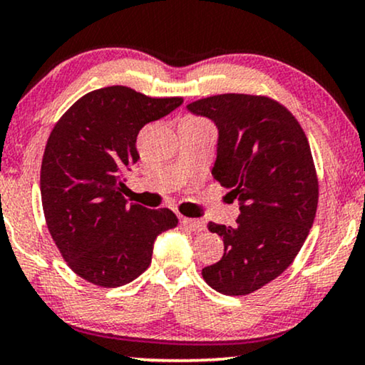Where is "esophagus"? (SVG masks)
I'll use <instances>...</instances> for the list:
<instances>
[{
  "label": "esophagus",
  "instance_id": "esophagus-1",
  "mask_svg": "<svg viewBox=\"0 0 365 365\" xmlns=\"http://www.w3.org/2000/svg\"><path fill=\"white\" fill-rule=\"evenodd\" d=\"M180 222H182L183 227L195 230V232H200V230L205 229V222L200 219H188V217H182V219H180Z\"/></svg>",
  "mask_w": 365,
  "mask_h": 365
}]
</instances>
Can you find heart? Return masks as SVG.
Instances as JSON below:
<instances>
[{
    "mask_svg": "<svg viewBox=\"0 0 365 365\" xmlns=\"http://www.w3.org/2000/svg\"><path fill=\"white\" fill-rule=\"evenodd\" d=\"M188 119H198V118H188Z\"/></svg>",
    "mask_w": 365,
    "mask_h": 365,
    "instance_id": "b5f03b06",
    "label": "heart"
}]
</instances>
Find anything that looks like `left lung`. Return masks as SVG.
I'll return each instance as SVG.
<instances>
[{
	"label": "left lung",
	"instance_id": "left-lung-1",
	"mask_svg": "<svg viewBox=\"0 0 365 365\" xmlns=\"http://www.w3.org/2000/svg\"><path fill=\"white\" fill-rule=\"evenodd\" d=\"M187 108L219 128L212 177L241 204L234 227L209 222L224 239V256L202 276L215 292L244 297L278 278L310 232L318 205L310 143L267 96L219 94Z\"/></svg>",
	"mask_w": 365,
	"mask_h": 365
}]
</instances>
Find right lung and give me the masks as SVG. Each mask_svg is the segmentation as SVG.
I'll return each instance as SVG.
<instances>
[{"instance_id":"1","label":"right lung","mask_w":365,"mask_h":365,"mask_svg":"<svg viewBox=\"0 0 365 365\" xmlns=\"http://www.w3.org/2000/svg\"><path fill=\"white\" fill-rule=\"evenodd\" d=\"M182 103L110 86L87 92L55 123L40 170L45 222L67 266L89 283H131L150 266L156 236L178 225L170 209L128 204L123 190L140 160L138 133Z\"/></svg>"}]
</instances>
